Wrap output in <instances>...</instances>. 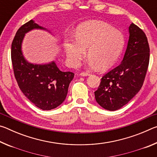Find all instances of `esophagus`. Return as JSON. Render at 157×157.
I'll use <instances>...</instances> for the list:
<instances>
[{
  "label": "esophagus",
  "instance_id": "34e87169",
  "mask_svg": "<svg viewBox=\"0 0 157 157\" xmlns=\"http://www.w3.org/2000/svg\"><path fill=\"white\" fill-rule=\"evenodd\" d=\"M80 75L81 76H89L90 75V73H88V72H86V71H84V72H82L80 73Z\"/></svg>",
  "mask_w": 157,
  "mask_h": 157
}]
</instances>
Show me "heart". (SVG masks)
Listing matches in <instances>:
<instances>
[{
    "label": "heart",
    "instance_id": "b5f03b06",
    "mask_svg": "<svg viewBox=\"0 0 157 157\" xmlns=\"http://www.w3.org/2000/svg\"><path fill=\"white\" fill-rule=\"evenodd\" d=\"M75 39H68L63 48L69 62L76 66L83 59L88 48L90 63L105 70L113 66L120 56L124 45L121 32L97 21H87L79 25Z\"/></svg>",
    "mask_w": 157,
    "mask_h": 157
}]
</instances>
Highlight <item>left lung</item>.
<instances>
[{
    "label": "left lung",
    "mask_w": 157,
    "mask_h": 157,
    "mask_svg": "<svg viewBox=\"0 0 157 157\" xmlns=\"http://www.w3.org/2000/svg\"><path fill=\"white\" fill-rule=\"evenodd\" d=\"M129 38L123 62L101 78L94 92L97 102L109 111L127 104L140 91L150 62V46L141 29L132 23Z\"/></svg>",
    "instance_id": "obj_1"
}]
</instances>
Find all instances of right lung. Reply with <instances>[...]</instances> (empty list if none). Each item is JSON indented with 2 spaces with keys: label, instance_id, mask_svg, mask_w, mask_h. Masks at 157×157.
Returning <instances> with one entry per match:
<instances>
[{
  "label": "right lung",
  "instance_id": "right-lung-1",
  "mask_svg": "<svg viewBox=\"0 0 157 157\" xmlns=\"http://www.w3.org/2000/svg\"><path fill=\"white\" fill-rule=\"evenodd\" d=\"M34 28L44 29L30 20L21 26L16 33L11 48L13 71L25 97L41 109L50 110L64 101L74 73L61 71L54 62L45 65L26 62L21 52V43L25 34Z\"/></svg>",
  "mask_w": 157,
  "mask_h": 157
}]
</instances>
